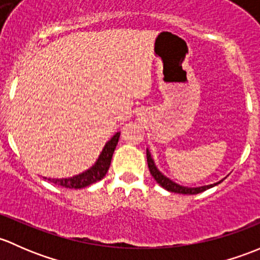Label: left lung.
I'll use <instances>...</instances> for the list:
<instances>
[{
	"label": "left lung",
	"instance_id": "left-lung-1",
	"mask_svg": "<svg viewBox=\"0 0 260 260\" xmlns=\"http://www.w3.org/2000/svg\"><path fill=\"white\" fill-rule=\"evenodd\" d=\"M146 159H148V167H149V170H150V174L152 175V178L156 180V183L159 184L160 186H162L164 189H167L168 191H171V192H176V194H199V192L204 191V190L207 189H210L213 188V186L218 185V184H220L221 181L224 180V179H221L220 181H218V183H214V184H210V185H204V186H197V188H189V186H183V185H179V184H176L175 181H173L171 179L168 178V176H165L164 174L161 173L159 169L156 168V165H155V161L154 159H152L151 154H150L149 149H146Z\"/></svg>",
	"mask_w": 260,
	"mask_h": 260
}]
</instances>
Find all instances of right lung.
<instances>
[{"label": "right lung", "instance_id": "right-lung-1", "mask_svg": "<svg viewBox=\"0 0 260 260\" xmlns=\"http://www.w3.org/2000/svg\"><path fill=\"white\" fill-rule=\"evenodd\" d=\"M120 138V131L115 134L114 136L105 144L103 151L99 155L98 160L92 167L89 168L87 170L82 171L81 174L71 176V178H61V179H51L45 178L50 181V183L55 184V185L63 186V188L69 189H81L85 186H89L91 184L96 183V181L101 180L104 176L108 173L109 168H110L112 154H114L115 149H116L117 141Z\"/></svg>", "mask_w": 260, "mask_h": 260}]
</instances>
